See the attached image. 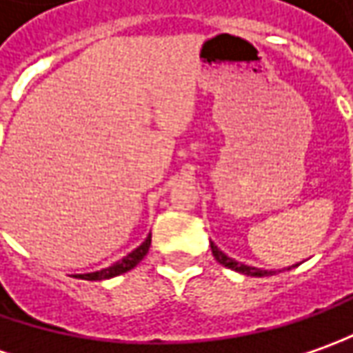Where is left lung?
I'll return each mask as SVG.
<instances>
[{
	"label": "left lung",
	"instance_id": "1",
	"mask_svg": "<svg viewBox=\"0 0 353 353\" xmlns=\"http://www.w3.org/2000/svg\"><path fill=\"white\" fill-rule=\"evenodd\" d=\"M211 250H213V256L214 260L219 261V263H223L225 268L228 270H234L238 274H244V275H252V277H265V275H274L275 272L272 270H260V268H252V265H246V263H240V261L232 260V258H228L226 254H223L221 250L214 246L213 242H211ZM287 270H291V268H287Z\"/></svg>",
	"mask_w": 353,
	"mask_h": 353
}]
</instances>
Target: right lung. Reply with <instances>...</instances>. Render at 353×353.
<instances>
[{
    "mask_svg": "<svg viewBox=\"0 0 353 353\" xmlns=\"http://www.w3.org/2000/svg\"><path fill=\"white\" fill-rule=\"evenodd\" d=\"M150 242H152V234H148L146 240L140 244L139 248H134L130 254H127L123 260L115 261L113 265H109V268H105V270H99V272H92V274H81L78 277L81 279H88V281H103V279H111V277H117V275L121 274H127L130 272L132 268H137L139 265V261L148 254V248H150Z\"/></svg>",
    "mask_w": 353,
    "mask_h": 353,
    "instance_id": "right-lung-1",
    "label": "right lung"
}]
</instances>
